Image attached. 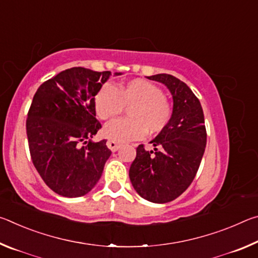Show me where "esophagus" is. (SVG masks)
Returning a JSON list of instances; mask_svg holds the SVG:
<instances>
[{
	"label": "esophagus",
	"mask_w": 258,
	"mask_h": 258,
	"mask_svg": "<svg viewBox=\"0 0 258 258\" xmlns=\"http://www.w3.org/2000/svg\"><path fill=\"white\" fill-rule=\"evenodd\" d=\"M107 147L110 149L112 152L117 151L120 148V145L119 143H117L116 141H113V140H108L107 141Z\"/></svg>",
	"instance_id": "esophagus-1"
}]
</instances>
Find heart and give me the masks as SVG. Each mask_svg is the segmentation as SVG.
<instances>
[{"label":"heart","mask_w":258,"mask_h":258,"mask_svg":"<svg viewBox=\"0 0 258 258\" xmlns=\"http://www.w3.org/2000/svg\"><path fill=\"white\" fill-rule=\"evenodd\" d=\"M127 108L126 118L115 119L104 127V134L116 142H127L157 134L169 124L173 116L171 102L164 91L152 83L137 78L118 87L106 83L95 94L94 108L100 119H110Z\"/></svg>","instance_id":"obj_1"}]
</instances>
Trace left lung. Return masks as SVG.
I'll return each mask as SVG.
<instances>
[{
    "instance_id": "8db88e82",
    "label": "left lung",
    "mask_w": 258,
    "mask_h": 258,
    "mask_svg": "<svg viewBox=\"0 0 258 258\" xmlns=\"http://www.w3.org/2000/svg\"><path fill=\"white\" fill-rule=\"evenodd\" d=\"M168 87L173 95L169 124L152 140L154 150L137 148L130 180L138 194L151 203L164 204L181 196L194 181L206 148L207 133L198 98L184 82L168 74L148 77Z\"/></svg>"
}]
</instances>
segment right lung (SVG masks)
Masks as SVG:
<instances>
[{
  "mask_svg": "<svg viewBox=\"0 0 258 258\" xmlns=\"http://www.w3.org/2000/svg\"><path fill=\"white\" fill-rule=\"evenodd\" d=\"M110 75L66 69L43 83L30 104L26 120L30 158L45 184L63 197L92 190L111 155L107 140L86 141L101 128L94 97Z\"/></svg>",
  "mask_w": 258,
  "mask_h": 258,
  "instance_id": "add662e5",
  "label": "right lung"
}]
</instances>
